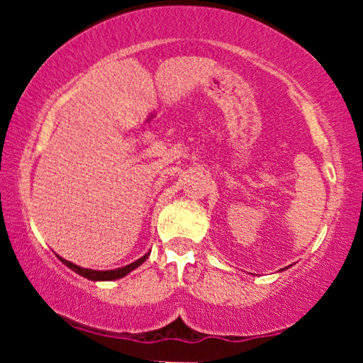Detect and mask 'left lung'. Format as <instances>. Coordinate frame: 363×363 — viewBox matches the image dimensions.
<instances>
[{
	"mask_svg": "<svg viewBox=\"0 0 363 363\" xmlns=\"http://www.w3.org/2000/svg\"><path fill=\"white\" fill-rule=\"evenodd\" d=\"M283 269H286V268H283Z\"/></svg>",
	"mask_w": 363,
	"mask_h": 363,
	"instance_id": "8db88e82",
	"label": "left lung"
}]
</instances>
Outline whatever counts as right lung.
<instances>
[{
  "mask_svg": "<svg viewBox=\"0 0 363 363\" xmlns=\"http://www.w3.org/2000/svg\"><path fill=\"white\" fill-rule=\"evenodd\" d=\"M150 252L145 254L143 257H140V259H136L135 262H131V264H126L123 266V268H118V269H106V272H99V269H90V268H82V266L78 264H73L72 261H66L65 257L57 256L60 257V261L62 262L65 266H68L69 269H73L74 273H78L80 277L86 278V280H91V281H112V280H119V278L126 277L133 272V269H136L138 266L143 264L145 261L148 259Z\"/></svg>",
  "mask_w": 363,
  "mask_h": 363,
  "instance_id": "add662e5",
  "label": "right lung"
}]
</instances>
